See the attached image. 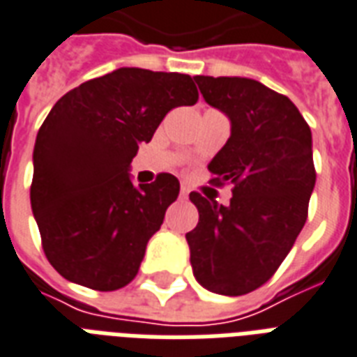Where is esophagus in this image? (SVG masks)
Listing matches in <instances>:
<instances>
[{
	"instance_id": "obj_1",
	"label": "esophagus",
	"mask_w": 357,
	"mask_h": 357,
	"mask_svg": "<svg viewBox=\"0 0 357 357\" xmlns=\"http://www.w3.org/2000/svg\"><path fill=\"white\" fill-rule=\"evenodd\" d=\"M189 197V189H187V187H181V189H179V198H187Z\"/></svg>"
}]
</instances>
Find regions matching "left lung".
Instances as JSON below:
<instances>
[{
    "label": "left lung",
    "instance_id": "8db88e82",
    "mask_svg": "<svg viewBox=\"0 0 357 357\" xmlns=\"http://www.w3.org/2000/svg\"><path fill=\"white\" fill-rule=\"evenodd\" d=\"M206 102L232 121L209 183L232 185L228 206L190 192L198 225L185 238L204 288L243 296L273 277L309 213L317 181L311 129L292 100L238 76H195Z\"/></svg>",
    "mask_w": 357,
    "mask_h": 357
}]
</instances>
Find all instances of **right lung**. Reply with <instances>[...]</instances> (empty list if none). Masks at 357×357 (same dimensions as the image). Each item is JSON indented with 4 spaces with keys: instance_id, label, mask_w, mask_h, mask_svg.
<instances>
[{
    "instance_id": "right-lung-1",
    "label": "right lung",
    "mask_w": 357,
    "mask_h": 357,
    "mask_svg": "<svg viewBox=\"0 0 357 357\" xmlns=\"http://www.w3.org/2000/svg\"><path fill=\"white\" fill-rule=\"evenodd\" d=\"M197 100L189 75L123 67L54 105L35 142L29 197L43 251L59 275L100 292L135 279L179 181L162 172L136 187L130 160L172 108Z\"/></svg>"
}]
</instances>
